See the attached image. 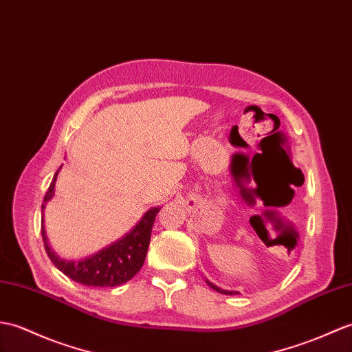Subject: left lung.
Masks as SVG:
<instances>
[{
  "mask_svg": "<svg viewBox=\"0 0 352 352\" xmlns=\"http://www.w3.org/2000/svg\"><path fill=\"white\" fill-rule=\"evenodd\" d=\"M207 282V285L210 288H213L214 291H217V292H220V294H225V296H235V294H240L239 291H228V289H222V288H219L217 285H214V283H211L210 280H206Z\"/></svg>",
  "mask_w": 352,
  "mask_h": 352,
  "instance_id": "obj_1",
  "label": "left lung"
}]
</instances>
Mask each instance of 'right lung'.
<instances>
[{
    "label": "right lung",
    "mask_w": 352,
    "mask_h": 352,
    "mask_svg": "<svg viewBox=\"0 0 352 352\" xmlns=\"http://www.w3.org/2000/svg\"><path fill=\"white\" fill-rule=\"evenodd\" d=\"M60 170L61 166L55 173L42 204V236L49 259L69 279L87 285V287L111 288L129 282L144 265L146 250L150 246L153 223L160 211V207H153L148 211H145L141 220L127 234L122 235L117 241L111 243L109 246L93 253L91 256L79 261L61 258L60 255H56L51 244L47 243L43 219L46 204L55 195V183Z\"/></svg>",
    "instance_id": "right-lung-1"
}]
</instances>
